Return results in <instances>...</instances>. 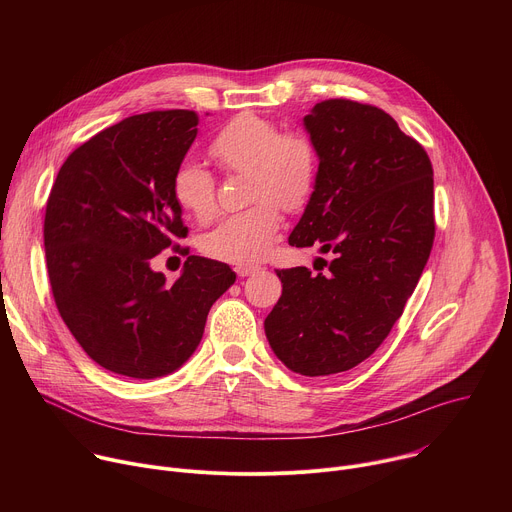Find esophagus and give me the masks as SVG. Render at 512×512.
<instances>
[{
	"label": "esophagus",
	"instance_id": "34e87169",
	"mask_svg": "<svg viewBox=\"0 0 512 512\" xmlns=\"http://www.w3.org/2000/svg\"><path fill=\"white\" fill-rule=\"evenodd\" d=\"M257 269H259L257 265H237V267H235V273H237L239 277H247V275L255 273Z\"/></svg>",
	"mask_w": 512,
	"mask_h": 512
}]
</instances>
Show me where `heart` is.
<instances>
[{
  "instance_id": "heart-1",
  "label": "heart",
  "mask_w": 512,
  "mask_h": 512,
  "mask_svg": "<svg viewBox=\"0 0 512 512\" xmlns=\"http://www.w3.org/2000/svg\"><path fill=\"white\" fill-rule=\"evenodd\" d=\"M212 160L227 172H249V198L257 204L227 216L204 239V253L231 263L261 259L281 229L279 206L302 210L316 188L318 148L304 131H279L277 123L257 113H239L214 135ZM176 202L196 221L216 214V182L198 162L184 160L172 178Z\"/></svg>"
}]
</instances>
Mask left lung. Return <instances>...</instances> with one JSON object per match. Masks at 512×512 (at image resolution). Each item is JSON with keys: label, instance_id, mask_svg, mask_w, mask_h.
<instances>
[{"label": "left lung", "instance_id": "left-lung-1", "mask_svg": "<svg viewBox=\"0 0 512 512\" xmlns=\"http://www.w3.org/2000/svg\"><path fill=\"white\" fill-rule=\"evenodd\" d=\"M304 127L320 168L289 245L332 259L318 257V275L277 269L283 289L265 334L289 371L326 377L369 358L401 318L433 247V168L421 143L373 105L328 99Z\"/></svg>", "mask_w": 512, "mask_h": 512}]
</instances>
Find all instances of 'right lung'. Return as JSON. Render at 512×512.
<instances>
[{
	"label": "right lung",
	"instance_id": "add662e5",
	"mask_svg": "<svg viewBox=\"0 0 512 512\" xmlns=\"http://www.w3.org/2000/svg\"><path fill=\"white\" fill-rule=\"evenodd\" d=\"M196 125L186 109L127 117L79 145L48 196L44 249L60 318L97 364L123 377L180 369L237 277L227 263L190 255L170 285L150 265L188 235L172 178Z\"/></svg>",
	"mask_w": 512,
	"mask_h": 512
}]
</instances>
